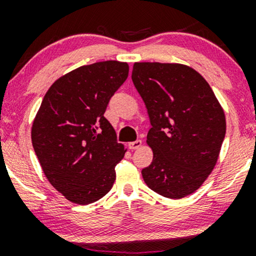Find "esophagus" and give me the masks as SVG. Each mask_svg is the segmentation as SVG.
<instances>
[{
	"label": "esophagus",
	"instance_id": "esophagus-1",
	"mask_svg": "<svg viewBox=\"0 0 256 256\" xmlns=\"http://www.w3.org/2000/svg\"><path fill=\"white\" fill-rule=\"evenodd\" d=\"M140 146H142V140H134V142L128 143V148H130L131 150L138 149V148H140Z\"/></svg>",
	"mask_w": 256,
	"mask_h": 256
}]
</instances>
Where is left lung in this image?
I'll return each mask as SVG.
<instances>
[{
    "instance_id": "8db88e82",
    "label": "left lung",
    "mask_w": 256,
    "mask_h": 256,
    "mask_svg": "<svg viewBox=\"0 0 256 256\" xmlns=\"http://www.w3.org/2000/svg\"><path fill=\"white\" fill-rule=\"evenodd\" d=\"M132 82L152 124L146 144L152 161L142 170L146 184L168 198L195 192L212 173L226 132L212 88L182 64L134 62Z\"/></svg>"
}]
</instances>
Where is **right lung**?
<instances>
[{
	"instance_id": "add662e5",
	"label": "right lung",
	"mask_w": 256,
	"mask_h": 256,
	"mask_svg": "<svg viewBox=\"0 0 256 256\" xmlns=\"http://www.w3.org/2000/svg\"><path fill=\"white\" fill-rule=\"evenodd\" d=\"M128 76L120 61L78 67L52 83L34 116L31 138L40 167L73 204H92L113 186L126 149L104 114Z\"/></svg>"
}]
</instances>
